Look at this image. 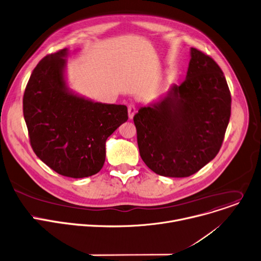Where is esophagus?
I'll use <instances>...</instances> for the list:
<instances>
[{"label": "esophagus", "instance_id": "34e87169", "mask_svg": "<svg viewBox=\"0 0 261 261\" xmlns=\"http://www.w3.org/2000/svg\"><path fill=\"white\" fill-rule=\"evenodd\" d=\"M127 112H128V118L132 120L134 118V116L136 114V108L134 105H129L127 108Z\"/></svg>", "mask_w": 261, "mask_h": 261}]
</instances>
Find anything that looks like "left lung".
Segmentation results:
<instances>
[{"label": "left lung", "mask_w": 261, "mask_h": 261, "mask_svg": "<svg viewBox=\"0 0 261 261\" xmlns=\"http://www.w3.org/2000/svg\"><path fill=\"white\" fill-rule=\"evenodd\" d=\"M186 80L135 115L140 155L154 173L188 177L218 154L231 113L224 73L212 58L191 47Z\"/></svg>", "instance_id": "8db88e82"}]
</instances>
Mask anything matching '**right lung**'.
<instances>
[{
    "label": "right lung",
    "mask_w": 261,
    "mask_h": 261,
    "mask_svg": "<svg viewBox=\"0 0 261 261\" xmlns=\"http://www.w3.org/2000/svg\"><path fill=\"white\" fill-rule=\"evenodd\" d=\"M67 48L44 57L23 94V117L35 154L71 178L92 176L106 161L108 138L124 123V105L102 103L72 91L67 83Z\"/></svg>",
    "instance_id": "1"
}]
</instances>
